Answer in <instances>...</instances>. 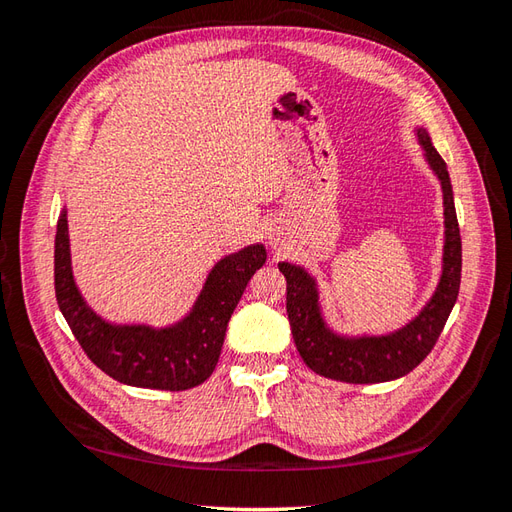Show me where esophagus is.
Here are the masks:
<instances>
[{"instance_id":"obj_1","label":"esophagus","mask_w":512,"mask_h":512,"mask_svg":"<svg viewBox=\"0 0 512 512\" xmlns=\"http://www.w3.org/2000/svg\"><path fill=\"white\" fill-rule=\"evenodd\" d=\"M270 242H273V244H277V235L273 233V237H270Z\"/></svg>"}]
</instances>
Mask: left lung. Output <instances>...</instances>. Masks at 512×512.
<instances>
[{
	"instance_id": "obj_1",
	"label": "left lung",
	"mask_w": 512,
	"mask_h": 512,
	"mask_svg": "<svg viewBox=\"0 0 512 512\" xmlns=\"http://www.w3.org/2000/svg\"><path fill=\"white\" fill-rule=\"evenodd\" d=\"M418 143L442 184L444 198V255L442 277L427 306L405 328L385 336H341L332 332L321 317L319 290L314 279L301 266L281 262L284 273L286 310L297 350L312 372L343 380V383L369 385L385 383L409 374L433 350L449 314L458 301L462 277V239L458 215H455L453 189L447 162L431 145L429 134L420 127Z\"/></svg>"
}]
</instances>
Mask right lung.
<instances>
[{
    "mask_svg": "<svg viewBox=\"0 0 512 512\" xmlns=\"http://www.w3.org/2000/svg\"><path fill=\"white\" fill-rule=\"evenodd\" d=\"M266 264V248L253 244L215 264L193 310L169 328L112 325L83 301L70 266L65 209L54 237V292L59 310L90 361L118 383L184 391L202 385L220 358L226 325L246 284Z\"/></svg>",
    "mask_w": 512,
    "mask_h": 512,
    "instance_id": "right-lung-1",
    "label": "right lung"
}]
</instances>
